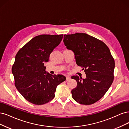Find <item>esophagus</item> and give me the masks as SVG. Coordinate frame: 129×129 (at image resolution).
I'll list each match as a JSON object with an SVG mask.
<instances>
[{
    "instance_id": "34e87169",
    "label": "esophagus",
    "mask_w": 129,
    "mask_h": 129,
    "mask_svg": "<svg viewBox=\"0 0 129 129\" xmlns=\"http://www.w3.org/2000/svg\"><path fill=\"white\" fill-rule=\"evenodd\" d=\"M66 80H69L71 79V77L70 76H69V75L66 76Z\"/></svg>"
}]
</instances>
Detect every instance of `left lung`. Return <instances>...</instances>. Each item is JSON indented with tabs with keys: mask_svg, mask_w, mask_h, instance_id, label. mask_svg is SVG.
<instances>
[{
	"mask_svg": "<svg viewBox=\"0 0 129 129\" xmlns=\"http://www.w3.org/2000/svg\"><path fill=\"white\" fill-rule=\"evenodd\" d=\"M63 42L86 74L85 79L71 77L77 82L72 97L81 105H92L104 96L114 80L115 61L110 50L102 41L85 33L64 35Z\"/></svg>",
	"mask_w": 129,
	"mask_h": 129,
	"instance_id": "left-lung-1",
	"label": "left lung"
}]
</instances>
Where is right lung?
Wrapping results in <instances>:
<instances>
[{
  "mask_svg": "<svg viewBox=\"0 0 129 129\" xmlns=\"http://www.w3.org/2000/svg\"><path fill=\"white\" fill-rule=\"evenodd\" d=\"M63 37V34L36 36L15 56L12 68L15 86L24 99L34 105H42L52 100L57 86L66 80L61 74L47 72L44 66Z\"/></svg>",
  "mask_w": 129,
  "mask_h": 129,
  "instance_id": "right-lung-1",
  "label": "right lung"
}]
</instances>
